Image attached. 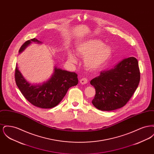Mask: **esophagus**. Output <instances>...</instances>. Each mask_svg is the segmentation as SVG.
Here are the masks:
<instances>
[{
	"mask_svg": "<svg viewBox=\"0 0 154 154\" xmlns=\"http://www.w3.org/2000/svg\"><path fill=\"white\" fill-rule=\"evenodd\" d=\"M80 82L82 85H84L88 83V80L86 78H82L80 80Z\"/></svg>",
	"mask_w": 154,
	"mask_h": 154,
	"instance_id": "1",
	"label": "esophagus"
}]
</instances>
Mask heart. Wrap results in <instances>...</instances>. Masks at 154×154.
<instances>
[{"label": "heart", "instance_id": "1", "mask_svg": "<svg viewBox=\"0 0 154 154\" xmlns=\"http://www.w3.org/2000/svg\"><path fill=\"white\" fill-rule=\"evenodd\" d=\"M76 54L84 59V65L90 70H96L104 66L110 60L112 50L102 41L94 38L86 40L77 45ZM68 59L75 63L77 59L72 52H68Z\"/></svg>", "mask_w": 154, "mask_h": 154}]
</instances>
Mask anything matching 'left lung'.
Here are the masks:
<instances>
[{"label": "left lung", "instance_id": "1", "mask_svg": "<svg viewBox=\"0 0 154 154\" xmlns=\"http://www.w3.org/2000/svg\"><path fill=\"white\" fill-rule=\"evenodd\" d=\"M140 80L138 61L124 59L112 68L100 72L90 81L95 88L92 103L99 110L112 111L124 106L137 88Z\"/></svg>", "mask_w": 154, "mask_h": 154}]
</instances>
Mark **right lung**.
Returning <instances> with one entry per match:
<instances>
[{
  "instance_id": "right-lung-1",
  "label": "right lung",
  "mask_w": 154,
  "mask_h": 154,
  "mask_svg": "<svg viewBox=\"0 0 154 154\" xmlns=\"http://www.w3.org/2000/svg\"><path fill=\"white\" fill-rule=\"evenodd\" d=\"M43 43L36 38L26 41L21 47L22 53L29 45ZM16 84L23 96L33 105L42 109H51L57 106L66 95L69 88L77 85V74L54 66V73L50 79L42 83L32 84L26 80L18 70L17 64L15 71Z\"/></svg>"
}]
</instances>
